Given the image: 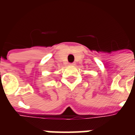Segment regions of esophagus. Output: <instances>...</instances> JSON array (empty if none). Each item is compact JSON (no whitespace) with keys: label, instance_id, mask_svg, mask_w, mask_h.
<instances>
[{"label":"esophagus","instance_id":"34e87169","mask_svg":"<svg viewBox=\"0 0 135 135\" xmlns=\"http://www.w3.org/2000/svg\"><path fill=\"white\" fill-rule=\"evenodd\" d=\"M74 65H75L74 63H71V64H69V66H74Z\"/></svg>","mask_w":135,"mask_h":135}]
</instances>
